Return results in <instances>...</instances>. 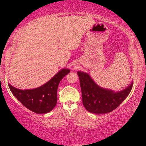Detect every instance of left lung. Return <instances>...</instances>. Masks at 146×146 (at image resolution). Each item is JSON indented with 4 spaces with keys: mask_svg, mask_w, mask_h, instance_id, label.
<instances>
[{
    "mask_svg": "<svg viewBox=\"0 0 146 146\" xmlns=\"http://www.w3.org/2000/svg\"><path fill=\"white\" fill-rule=\"evenodd\" d=\"M82 94V101L87 111L95 114H105L115 110L130 92L133 82L119 92L101 88L88 73L78 71Z\"/></svg>",
    "mask_w": 146,
    "mask_h": 146,
    "instance_id": "left-lung-1",
    "label": "left lung"
}]
</instances>
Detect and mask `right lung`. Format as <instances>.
Returning a JSON list of instances; mask_svg holds the SVG:
<instances>
[{"mask_svg":"<svg viewBox=\"0 0 146 146\" xmlns=\"http://www.w3.org/2000/svg\"><path fill=\"white\" fill-rule=\"evenodd\" d=\"M70 71L69 69H62L44 85L35 89L22 90L10 83L8 86L13 94L24 107L35 113L45 114L55 107L59 83Z\"/></svg>","mask_w":146,"mask_h":146,"instance_id":"right-lung-1","label":"right lung"}]
</instances>
